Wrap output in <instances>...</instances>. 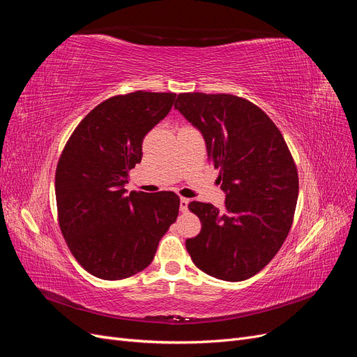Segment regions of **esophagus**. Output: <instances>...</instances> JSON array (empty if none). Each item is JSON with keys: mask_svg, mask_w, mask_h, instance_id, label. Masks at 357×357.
I'll return each instance as SVG.
<instances>
[{"mask_svg": "<svg viewBox=\"0 0 357 357\" xmlns=\"http://www.w3.org/2000/svg\"><path fill=\"white\" fill-rule=\"evenodd\" d=\"M188 207H189V199L188 198H181L180 199V211L181 213H186Z\"/></svg>", "mask_w": 357, "mask_h": 357, "instance_id": "esophagus-1", "label": "esophagus"}]
</instances>
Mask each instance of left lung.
I'll return each instance as SVG.
<instances>
[{"label":"left lung","instance_id":"obj_1","mask_svg":"<svg viewBox=\"0 0 357 357\" xmlns=\"http://www.w3.org/2000/svg\"><path fill=\"white\" fill-rule=\"evenodd\" d=\"M199 129L226 193L223 210L192 201L201 232L186 248L201 271L241 282L283 245L296 208L298 171L282 132L253 102L229 93H180L174 104Z\"/></svg>","mask_w":357,"mask_h":357}]
</instances>
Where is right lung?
Returning <instances> with one entry per match:
<instances>
[{
	"label": "right lung",
	"instance_id": "right-lung-1",
	"mask_svg": "<svg viewBox=\"0 0 357 357\" xmlns=\"http://www.w3.org/2000/svg\"><path fill=\"white\" fill-rule=\"evenodd\" d=\"M176 93L137 91L102 101L74 129L59 158L55 193L59 228L86 271L102 280L131 277L153 261L176 222L174 192H131L129 169L142 162L146 134Z\"/></svg>",
	"mask_w": 357,
	"mask_h": 357
}]
</instances>
